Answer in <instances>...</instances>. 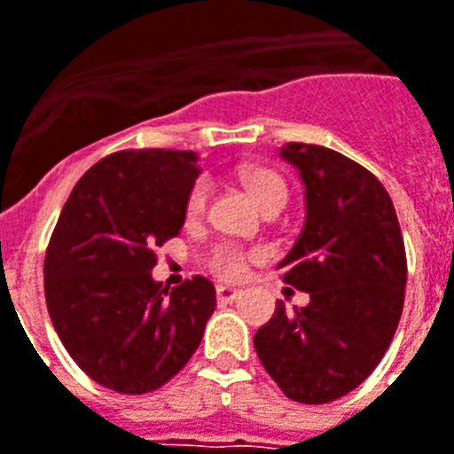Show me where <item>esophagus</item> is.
I'll return each instance as SVG.
<instances>
[{
  "instance_id": "1",
  "label": "esophagus",
  "mask_w": 454,
  "mask_h": 454,
  "mask_svg": "<svg viewBox=\"0 0 454 454\" xmlns=\"http://www.w3.org/2000/svg\"><path fill=\"white\" fill-rule=\"evenodd\" d=\"M238 295H240V290L228 288V286H219V288H216V300H219V304L235 302V300H238Z\"/></svg>"
}]
</instances>
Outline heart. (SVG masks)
I'll list each match as a JSON object with an SVG mask.
<instances>
[{
	"label": "heart",
	"mask_w": 454,
	"mask_h": 454,
	"mask_svg": "<svg viewBox=\"0 0 454 454\" xmlns=\"http://www.w3.org/2000/svg\"><path fill=\"white\" fill-rule=\"evenodd\" d=\"M242 185L250 192V197L257 202L262 212L269 209H283L288 202V185L283 181L281 176L271 168H262V166H252L242 171ZM207 202H209V183L200 178L192 183V188L185 200V219L188 221H200L207 212ZM254 254L240 250L235 245H219L216 250L209 254V269L214 273H219L221 278L226 281H238L242 273H245V264L247 259Z\"/></svg>",
	"instance_id": "b5f03b06"
}]
</instances>
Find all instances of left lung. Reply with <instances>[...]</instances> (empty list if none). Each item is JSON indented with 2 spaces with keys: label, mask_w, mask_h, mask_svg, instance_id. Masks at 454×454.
I'll use <instances>...</instances> for the list:
<instances>
[{
  "label": "left lung",
  "mask_w": 454,
  "mask_h": 454,
  "mask_svg": "<svg viewBox=\"0 0 454 454\" xmlns=\"http://www.w3.org/2000/svg\"><path fill=\"white\" fill-rule=\"evenodd\" d=\"M281 157L304 185V226L278 269L309 293L307 307L278 300L254 350L295 403L324 404L376 369L403 314L407 257L393 200L372 171L321 145L288 143Z\"/></svg>",
  "instance_id": "1"
}]
</instances>
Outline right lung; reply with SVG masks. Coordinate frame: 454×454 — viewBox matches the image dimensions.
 <instances>
[{
    "instance_id": "obj_1",
    "label": "right lung",
    "mask_w": 454,
    "mask_h": 454,
    "mask_svg": "<svg viewBox=\"0 0 454 454\" xmlns=\"http://www.w3.org/2000/svg\"><path fill=\"white\" fill-rule=\"evenodd\" d=\"M197 176L195 152H116L85 171L61 209L44 257L47 311L104 388H161L200 348L216 307L212 281L166 290L152 278L154 247L181 233Z\"/></svg>"
}]
</instances>
